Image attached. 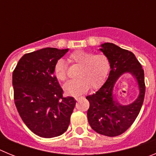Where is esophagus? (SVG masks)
Listing matches in <instances>:
<instances>
[{"instance_id": "esophagus-1", "label": "esophagus", "mask_w": 156, "mask_h": 156, "mask_svg": "<svg viewBox=\"0 0 156 156\" xmlns=\"http://www.w3.org/2000/svg\"><path fill=\"white\" fill-rule=\"evenodd\" d=\"M80 98V97H75V99H76V101L79 100Z\"/></svg>"}]
</instances>
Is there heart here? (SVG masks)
I'll return each mask as SVG.
<instances>
[{
    "label": "heart",
    "instance_id": "1",
    "mask_svg": "<svg viewBox=\"0 0 156 156\" xmlns=\"http://www.w3.org/2000/svg\"><path fill=\"white\" fill-rule=\"evenodd\" d=\"M72 62L80 65L76 74L77 79L69 80L64 85V90L67 94L78 96L87 91L90 86L96 88L102 84L108 74L109 62L105 55L84 51H76L69 56ZM55 74L59 80L65 81L67 78L66 66L62 60L57 62L55 67Z\"/></svg>",
    "mask_w": 156,
    "mask_h": 156
}]
</instances>
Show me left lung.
Segmentation results:
<instances>
[{
  "mask_svg": "<svg viewBox=\"0 0 156 156\" xmlns=\"http://www.w3.org/2000/svg\"><path fill=\"white\" fill-rule=\"evenodd\" d=\"M99 50L109 62L110 72L101 87L86 98L90 102L87 119L92 129L100 134L115 137L124 133L138 115L145 94L142 66L132 52L112 43H104ZM130 74L137 83L139 94L133 103L122 105L117 100L114 87L121 75Z\"/></svg>",
  "mask_w": 156,
  "mask_h": 156,
  "instance_id": "left-lung-1",
  "label": "left lung"
}]
</instances>
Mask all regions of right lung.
<instances>
[{"instance_id":"right-lung-1","label":"right lung","mask_w":156,"mask_h":156,"mask_svg":"<svg viewBox=\"0 0 156 156\" xmlns=\"http://www.w3.org/2000/svg\"><path fill=\"white\" fill-rule=\"evenodd\" d=\"M67 49L43 48L26 54L12 73L14 100L27 127L40 137L60 136L69 125L76 101L63 98L55 67Z\"/></svg>"}]
</instances>
